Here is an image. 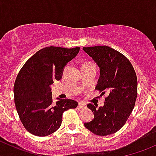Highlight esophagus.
<instances>
[{
  "label": "esophagus",
  "instance_id": "obj_1",
  "mask_svg": "<svg viewBox=\"0 0 156 156\" xmlns=\"http://www.w3.org/2000/svg\"><path fill=\"white\" fill-rule=\"evenodd\" d=\"M86 104L84 103V102H80L79 103H78V108H84L85 107Z\"/></svg>",
  "mask_w": 156,
  "mask_h": 156
}]
</instances>
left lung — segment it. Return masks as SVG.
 Masks as SVG:
<instances>
[{
  "mask_svg": "<svg viewBox=\"0 0 156 156\" xmlns=\"http://www.w3.org/2000/svg\"><path fill=\"white\" fill-rule=\"evenodd\" d=\"M100 67V78L96 89L108 93L103 106L97 108L92 103L94 119L84 126L94 134L107 136L116 133L126 123L137 97V78L128 59L108 46L83 48Z\"/></svg>",
  "mask_w": 156,
  "mask_h": 156,
  "instance_id": "obj_1",
  "label": "left lung"
}]
</instances>
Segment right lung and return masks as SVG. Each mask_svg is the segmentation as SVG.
Returning a JSON list of instances; mask_svg holds the SVG:
<instances>
[{
  "instance_id": "obj_1",
  "label": "right lung",
  "mask_w": 156,
  "mask_h": 156,
  "mask_svg": "<svg viewBox=\"0 0 156 156\" xmlns=\"http://www.w3.org/2000/svg\"><path fill=\"white\" fill-rule=\"evenodd\" d=\"M80 48L47 47L30 57L18 73L13 87L16 111L25 128L45 136L59 128L62 114L78 103L70 99L53 103L50 85L61 79L64 67L77 56Z\"/></svg>"
}]
</instances>
